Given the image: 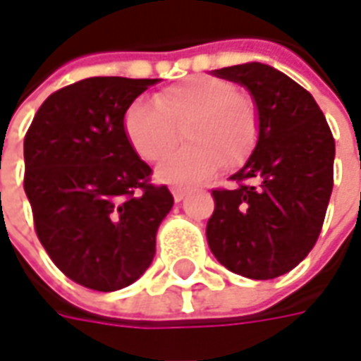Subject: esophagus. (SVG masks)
Wrapping results in <instances>:
<instances>
[{
    "mask_svg": "<svg viewBox=\"0 0 361 361\" xmlns=\"http://www.w3.org/2000/svg\"><path fill=\"white\" fill-rule=\"evenodd\" d=\"M188 195V190L187 188H180V187H174L173 188V197H174V201L176 202H180L185 197Z\"/></svg>",
    "mask_w": 361,
    "mask_h": 361,
    "instance_id": "obj_1",
    "label": "esophagus"
}]
</instances>
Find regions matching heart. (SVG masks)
Segmentation results:
<instances>
[{
  "instance_id": "heart-1",
  "label": "heart",
  "mask_w": 361,
  "mask_h": 361,
  "mask_svg": "<svg viewBox=\"0 0 361 361\" xmlns=\"http://www.w3.org/2000/svg\"><path fill=\"white\" fill-rule=\"evenodd\" d=\"M180 128L188 146L160 162L162 183H199L221 164L239 169L255 150L259 114L255 102L229 82L195 76L154 94L152 104L134 102L122 118L128 145L146 162L164 159Z\"/></svg>"
}]
</instances>
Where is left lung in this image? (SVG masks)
Masks as SVG:
<instances>
[{"mask_svg":"<svg viewBox=\"0 0 361 361\" xmlns=\"http://www.w3.org/2000/svg\"><path fill=\"white\" fill-rule=\"evenodd\" d=\"M245 86L259 114V140L233 190H213L207 241L221 265L275 279L299 265L319 237L334 188L336 142L305 88L267 63L213 70Z\"/></svg>","mask_w":361,"mask_h":361,"instance_id":"left-lung-1","label":"left lung"}]
</instances>
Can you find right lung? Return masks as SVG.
<instances>
[{
    "label": "right lung",
    "instance_id": "obj_1",
    "mask_svg": "<svg viewBox=\"0 0 361 361\" xmlns=\"http://www.w3.org/2000/svg\"><path fill=\"white\" fill-rule=\"evenodd\" d=\"M159 78L98 76L54 92L23 140V188L37 239L56 267L94 291L134 283L173 209L166 187L128 145L122 118Z\"/></svg>",
    "mask_w": 361,
    "mask_h": 361
}]
</instances>
